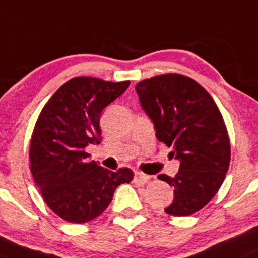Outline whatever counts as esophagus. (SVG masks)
I'll return each instance as SVG.
<instances>
[{
  "instance_id": "1",
  "label": "esophagus",
  "mask_w": 258,
  "mask_h": 258,
  "mask_svg": "<svg viewBox=\"0 0 258 258\" xmlns=\"http://www.w3.org/2000/svg\"><path fill=\"white\" fill-rule=\"evenodd\" d=\"M149 178H151V177H149V176H147V175H144V173L137 172L136 176H134V182H136L137 185L143 186V185H146L147 182H148Z\"/></svg>"
}]
</instances>
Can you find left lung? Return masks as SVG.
I'll return each mask as SVG.
<instances>
[{
	"instance_id": "8db88e82",
	"label": "left lung",
	"mask_w": 258,
	"mask_h": 258,
	"mask_svg": "<svg viewBox=\"0 0 258 258\" xmlns=\"http://www.w3.org/2000/svg\"><path fill=\"white\" fill-rule=\"evenodd\" d=\"M136 90L157 139L172 147L171 153L180 161L175 177L158 175L175 194L164 212L194 214L214 198L229 168L230 141L220 110L203 86L178 73L147 78Z\"/></svg>"
}]
</instances>
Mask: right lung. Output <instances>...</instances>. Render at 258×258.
Wrapping results in <instances>:
<instances>
[{
	"label": "right lung",
	"instance_id": "obj_1",
	"mask_svg": "<svg viewBox=\"0 0 258 258\" xmlns=\"http://www.w3.org/2000/svg\"><path fill=\"white\" fill-rule=\"evenodd\" d=\"M131 81L110 82L75 77L63 83L44 105L30 139V171L49 209L63 220L83 224L99 217L120 183L133 171L116 172L88 162V144L101 142L100 115Z\"/></svg>",
	"mask_w": 258,
	"mask_h": 258
}]
</instances>
